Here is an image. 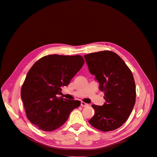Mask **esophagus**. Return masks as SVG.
<instances>
[{"instance_id":"esophagus-1","label":"esophagus","mask_w":157,"mask_h":157,"mask_svg":"<svg viewBox=\"0 0 157 157\" xmlns=\"http://www.w3.org/2000/svg\"><path fill=\"white\" fill-rule=\"evenodd\" d=\"M80 105H81L82 107H87V106H88V104L84 103V101H81V103H80Z\"/></svg>"}]
</instances>
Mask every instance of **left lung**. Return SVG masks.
<instances>
[{"instance_id":"8db88e82","label":"left lung","mask_w":157,"mask_h":157,"mask_svg":"<svg viewBox=\"0 0 157 157\" xmlns=\"http://www.w3.org/2000/svg\"><path fill=\"white\" fill-rule=\"evenodd\" d=\"M90 73L95 76L105 103L92 105L95 115L88 122L103 132L115 130L126 121L136 102V84L130 69L111 51L84 55Z\"/></svg>"}]
</instances>
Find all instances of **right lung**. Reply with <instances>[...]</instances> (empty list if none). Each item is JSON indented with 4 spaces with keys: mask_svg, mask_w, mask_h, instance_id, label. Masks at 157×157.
Returning a JSON list of instances; mask_svg holds the SVG:
<instances>
[{
    "mask_svg": "<svg viewBox=\"0 0 157 157\" xmlns=\"http://www.w3.org/2000/svg\"><path fill=\"white\" fill-rule=\"evenodd\" d=\"M82 56L48 55L38 60L27 73L21 97L27 117L39 129L51 132L67 121L78 100L58 97L82 68Z\"/></svg>",
    "mask_w": 157,
    "mask_h": 157,
    "instance_id": "obj_1",
    "label": "right lung"
}]
</instances>
